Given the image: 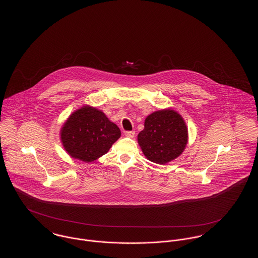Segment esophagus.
I'll return each mask as SVG.
<instances>
[{
  "label": "esophagus",
  "instance_id": "34e87169",
  "mask_svg": "<svg viewBox=\"0 0 258 258\" xmlns=\"http://www.w3.org/2000/svg\"><path fill=\"white\" fill-rule=\"evenodd\" d=\"M124 135L126 136V137H130V138H133V137H135V132H125L124 133Z\"/></svg>",
  "mask_w": 258,
  "mask_h": 258
}]
</instances>
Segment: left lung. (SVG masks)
Returning <instances> with one entry per match:
<instances>
[{
	"mask_svg": "<svg viewBox=\"0 0 258 258\" xmlns=\"http://www.w3.org/2000/svg\"><path fill=\"white\" fill-rule=\"evenodd\" d=\"M137 141L146 159L166 164L182 155L188 141L184 118L172 108L155 111L146 117Z\"/></svg>",
	"mask_w": 258,
	"mask_h": 258,
	"instance_id": "left-lung-1",
	"label": "left lung"
}]
</instances>
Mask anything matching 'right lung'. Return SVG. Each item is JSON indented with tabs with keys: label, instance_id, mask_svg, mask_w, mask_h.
I'll list each match as a JSON object with an SVG mask.
<instances>
[{
	"label": "right lung",
	"instance_id": "right-lung-1",
	"mask_svg": "<svg viewBox=\"0 0 258 258\" xmlns=\"http://www.w3.org/2000/svg\"><path fill=\"white\" fill-rule=\"evenodd\" d=\"M120 136L118 125L91 105L73 112L60 131L64 151L73 159L87 163L105 155Z\"/></svg>",
	"mask_w": 258,
	"mask_h": 258
}]
</instances>
